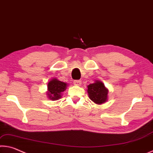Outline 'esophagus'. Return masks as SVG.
Masks as SVG:
<instances>
[{
  "mask_svg": "<svg viewBox=\"0 0 153 153\" xmlns=\"http://www.w3.org/2000/svg\"><path fill=\"white\" fill-rule=\"evenodd\" d=\"M74 84L75 85H81V81H80V80H75V81H74Z\"/></svg>",
  "mask_w": 153,
  "mask_h": 153,
  "instance_id": "1",
  "label": "esophagus"
}]
</instances>
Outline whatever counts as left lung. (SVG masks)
<instances>
[{
  "label": "left lung",
  "instance_id": "left-lung-1",
  "mask_svg": "<svg viewBox=\"0 0 153 153\" xmlns=\"http://www.w3.org/2000/svg\"><path fill=\"white\" fill-rule=\"evenodd\" d=\"M89 97L96 104H101L106 102L108 97V89L103 82L97 81L87 86Z\"/></svg>",
  "mask_w": 153,
  "mask_h": 153
}]
</instances>
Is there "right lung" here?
<instances>
[{
    "label": "right lung",
    "mask_w": 153,
    "mask_h": 153,
    "mask_svg": "<svg viewBox=\"0 0 153 153\" xmlns=\"http://www.w3.org/2000/svg\"><path fill=\"white\" fill-rule=\"evenodd\" d=\"M67 84L59 81L56 79H52L48 83V91L47 95L49 99L52 100H58L61 97L62 93L66 89Z\"/></svg>",
    "instance_id": "add662e5"
}]
</instances>
